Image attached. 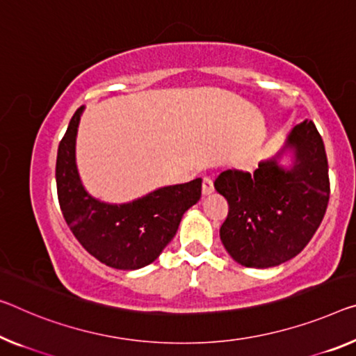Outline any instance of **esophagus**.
Here are the masks:
<instances>
[{"mask_svg":"<svg viewBox=\"0 0 356 356\" xmlns=\"http://www.w3.org/2000/svg\"><path fill=\"white\" fill-rule=\"evenodd\" d=\"M213 179L211 178H209V177H205L204 179H202V194L204 195H210L211 193H213Z\"/></svg>","mask_w":356,"mask_h":356,"instance_id":"obj_1","label":"esophagus"}]
</instances>
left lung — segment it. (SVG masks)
<instances>
[{"instance_id": "1", "label": "left lung", "mask_w": 356, "mask_h": 356, "mask_svg": "<svg viewBox=\"0 0 356 356\" xmlns=\"http://www.w3.org/2000/svg\"><path fill=\"white\" fill-rule=\"evenodd\" d=\"M286 149L295 151L289 171L277 163ZM215 189L229 204L220 237L234 261L266 269L294 258L314 237L330 200L326 151L315 124L296 125L280 152L254 173L224 170Z\"/></svg>"}]
</instances>
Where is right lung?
Masks as SVG:
<instances>
[{"label":"right lung","mask_w":356,"mask_h":356,"mask_svg":"<svg viewBox=\"0 0 356 356\" xmlns=\"http://www.w3.org/2000/svg\"><path fill=\"white\" fill-rule=\"evenodd\" d=\"M83 109H76L58 145L56 181L60 210L71 232L94 258L114 269H140L156 261L170 243L184 211L200 199L202 179L165 186L122 205L94 199L83 188L74 157Z\"/></svg>","instance_id":"obj_1"}]
</instances>
